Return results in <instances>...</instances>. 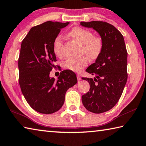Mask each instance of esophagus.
Listing matches in <instances>:
<instances>
[{"mask_svg": "<svg viewBox=\"0 0 146 146\" xmlns=\"http://www.w3.org/2000/svg\"><path fill=\"white\" fill-rule=\"evenodd\" d=\"M76 77H77V80H78V82H80V81L81 80V77H80V75H76Z\"/></svg>", "mask_w": 146, "mask_h": 146, "instance_id": "obj_1", "label": "esophagus"}]
</instances>
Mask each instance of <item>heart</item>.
<instances>
[{"mask_svg": "<svg viewBox=\"0 0 146 146\" xmlns=\"http://www.w3.org/2000/svg\"><path fill=\"white\" fill-rule=\"evenodd\" d=\"M68 36L74 40L83 44L82 52L90 59H96L100 56L103 48V41L99 36H93L91 31L82 28L75 27L69 31ZM63 38L61 36H57L53 43V50L57 56L62 54ZM88 60L86 57H83L78 59H70L66 60L64 67L75 72H80L83 68L86 66Z\"/></svg>", "mask_w": 146, "mask_h": 146, "instance_id": "obj_1", "label": "heart"}]
</instances>
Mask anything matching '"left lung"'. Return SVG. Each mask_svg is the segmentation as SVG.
I'll return each instance as SVG.
<instances>
[{
    "instance_id": "1",
    "label": "left lung",
    "mask_w": 146,
    "mask_h": 146,
    "mask_svg": "<svg viewBox=\"0 0 146 146\" xmlns=\"http://www.w3.org/2000/svg\"><path fill=\"white\" fill-rule=\"evenodd\" d=\"M80 25L92 28L103 41V48L95 62L86 69L95 76L82 78L88 81L89 91L82 97V103L90 112L100 113L110 110L117 103L125 86L127 54L124 38L114 26L105 22H81Z\"/></svg>"
}]
</instances>
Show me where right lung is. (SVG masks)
I'll use <instances>...</instances> for the list:
<instances>
[{
  "label": "right lung",
  "mask_w": 146,
  "mask_h": 146,
  "mask_svg": "<svg viewBox=\"0 0 146 146\" xmlns=\"http://www.w3.org/2000/svg\"><path fill=\"white\" fill-rule=\"evenodd\" d=\"M70 22L48 21L31 29L22 42L19 59V84L23 96L34 110L50 114L64 102L67 90L77 83L76 74L61 71L57 80L50 72L57 61L53 43L60 29Z\"/></svg>",
  "instance_id": "obj_1"
}]
</instances>
